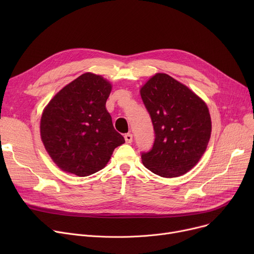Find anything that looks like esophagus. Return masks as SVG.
<instances>
[{
  "mask_svg": "<svg viewBox=\"0 0 254 254\" xmlns=\"http://www.w3.org/2000/svg\"><path fill=\"white\" fill-rule=\"evenodd\" d=\"M125 140L127 143H131L132 142V135L129 134V132H127V134L125 135Z\"/></svg>",
  "mask_w": 254,
  "mask_h": 254,
  "instance_id": "esophagus-1",
  "label": "esophagus"
}]
</instances>
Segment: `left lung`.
I'll return each mask as SVG.
<instances>
[{"label":"left lung","instance_id":"left-lung-1","mask_svg":"<svg viewBox=\"0 0 254 254\" xmlns=\"http://www.w3.org/2000/svg\"><path fill=\"white\" fill-rule=\"evenodd\" d=\"M140 93L155 134L152 148L141 154L143 165L166 178L185 174L197 164L210 140L212 126L206 103L164 73L152 76Z\"/></svg>","mask_w":254,"mask_h":254}]
</instances>
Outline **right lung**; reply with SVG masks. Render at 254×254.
Segmentation results:
<instances>
[{
    "mask_svg": "<svg viewBox=\"0 0 254 254\" xmlns=\"http://www.w3.org/2000/svg\"><path fill=\"white\" fill-rule=\"evenodd\" d=\"M111 89L102 76L85 73L61 89L45 107L40 134L46 151L63 171L80 177L91 175L125 143L106 109Z\"/></svg>",
    "mask_w": 254,
    "mask_h": 254,
    "instance_id": "add662e5",
    "label": "right lung"
}]
</instances>
